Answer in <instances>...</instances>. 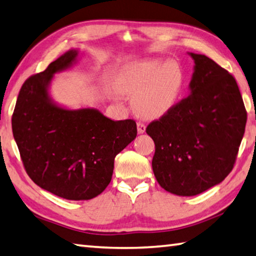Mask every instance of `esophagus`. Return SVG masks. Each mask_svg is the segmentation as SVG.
Wrapping results in <instances>:
<instances>
[{
  "mask_svg": "<svg viewBox=\"0 0 256 256\" xmlns=\"http://www.w3.org/2000/svg\"><path fill=\"white\" fill-rule=\"evenodd\" d=\"M136 125H138V134H142V133L145 132V128H146V125H145L143 122L138 121V122L136 123Z\"/></svg>",
  "mask_w": 256,
  "mask_h": 256,
  "instance_id": "1",
  "label": "esophagus"
}]
</instances>
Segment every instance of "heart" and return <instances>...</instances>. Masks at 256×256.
Returning <instances> with one entry per match:
<instances>
[{
  "label": "heart",
  "instance_id": "obj_1",
  "mask_svg": "<svg viewBox=\"0 0 256 256\" xmlns=\"http://www.w3.org/2000/svg\"><path fill=\"white\" fill-rule=\"evenodd\" d=\"M118 88L135 96L133 106L138 114L155 118L176 103L183 88V73L176 63L152 58L125 68L118 78Z\"/></svg>",
  "mask_w": 256,
  "mask_h": 256
}]
</instances>
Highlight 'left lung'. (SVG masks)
Here are the masks:
<instances>
[{
    "mask_svg": "<svg viewBox=\"0 0 256 256\" xmlns=\"http://www.w3.org/2000/svg\"><path fill=\"white\" fill-rule=\"evenodd\" d=\"M191 56V94L146 128L156 181L182 196L206 191L231 173L248 120L233 75L205 55Z\"/></svg>",
    "mask_w": 256,
    "mask_h": 256,
    "instance_id": "left-lung-1",
    "label": "left lung"
}]
</instances>
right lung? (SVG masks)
Masks as SVG:
<instances>
[{
	"mask_svg": "<svg viewBox=\"0 0 256 256\" xmlns=\"http://www.w3.org/2000/svg\"><path fill=\"white\" fill-rule=\"evenodd\" d=\"M78 56L71 50L20 90L12 130L23 166L40 188L81 201L101 194L111 182L114 158L136 138L134 120L113 121L98 110L68 111L50 101L53 75Z\"/></svg>",
	"mask_w": 256,
	"mask_h": 256,
	"instance_id": "add662e5",
	"label": "right lung"
}]
</instances>
